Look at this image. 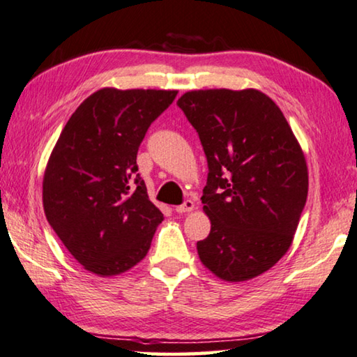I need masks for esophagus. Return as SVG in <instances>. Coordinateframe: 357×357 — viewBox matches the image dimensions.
Segmentation results:
<instances>
[{"label":"esophagus","instance_id":"1","mask_svg":"<svg viewBox=\"0 0 357 357\" xmlns=\"http://www.w3.org/2000/svg\"><path fill=\"white\" fill-rule=\"evenodd\" d=\"M194 202L192 200H184V203L183 205H178V206H174V211L176 213H188V211H192V209H194Z\"/></svg>","mask_w":357,"mask_h":357}]
</instances>
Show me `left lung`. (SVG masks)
Here are the masks:
<instances>
[{
    "label": "left lung",
    "instance_id": "8db88e82",
    "mask_svg": "<svg viewBox=\"0 0 357 357\" xmlns=\"http://www.w3.org/2000/svg\"><path fill=\"white\" fill-rule=\"evenodd\" d=\"M178 106L208 162L202 203L211 231L197 243L200 260L220 280H251L289 250L308 194L303 152L259 90H192Z\"/></svg>",
    "mask_w": 357,
    "mask_h": 357
}]
</instances>
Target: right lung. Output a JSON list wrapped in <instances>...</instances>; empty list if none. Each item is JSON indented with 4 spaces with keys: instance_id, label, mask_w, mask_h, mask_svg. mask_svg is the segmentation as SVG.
Here are the masks:
<instances>
[{
    "instance_id": "add662e5",
    "label": "right lung",
    "mask_w": 357,
    "mask_h": 357,
    "mask_svg": "<svg viewBox=\"0 0 357 357\" xmlns=\"http://www.w3.org/2000/svg\"><path fill=\"white\" fill-rule=\"evenodd\" d=\"M176 90L101 89L73 112L43 181L50 227L84 268L100 276L143 260L163 220L139 178L137 154Z\"/></svg>"
}]
</instances>
